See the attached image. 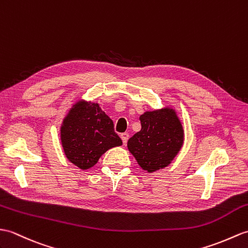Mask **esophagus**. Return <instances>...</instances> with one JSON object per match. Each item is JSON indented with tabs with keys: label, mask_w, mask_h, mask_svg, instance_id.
Instances as JSON below:
<instances>
[{
	"label": "esophagus",
	"mask_w": 248,
	"mask_h": 248,
	"mask_svg": "<svg viewBox=\"0 0 248 248\" xmlns=\"http://www.w3.org/2000/svg\"><path fill=\"white\" fill-rule=\"evenodd\" d=\"M120 137H122V140L124 142V145H125L126 141H128V140H129V134L128 133H123V134H120Z\"/></svg>",
	"instance_id": "obj_1"
}]
</instances>
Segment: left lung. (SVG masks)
Wrapping results in <instances>:
<instances>
[{
    "label": "left lung",
    "instance_id": "1",
    "mask_svg": "<svg viewBox=\"0 0 248 248\" xmlns=\"http://www.w3.org/2000/svg\"><path fill=\"white\" fill-rule=\"evenodd\" d=\"M141 129L128 140V149L149 173L166 168L181 151L184 128L175 108L164 107L140 116Z\"/></svg>",
    "mask_w": 248,
    "mask_h": 248
}]
</instances>
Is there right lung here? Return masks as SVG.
<instances>
[{
	"mask_svg": "<svg viewBox=\"0 0 248 248\" xmlns=\"http://www.w3.org/2000/svg\"><path fill=\"white\" fill-rule=\"evenodd\" d=\"M60 140L66 158L81 170L95 166L108 149L123 145L99 103L83 99L75 102L63 118Z\"/></svg>",
	"mask_w": 248,
	"mask_h": 248,
	"instance_id": "1",
	"label": "right lung"
}]
</instances>
